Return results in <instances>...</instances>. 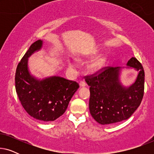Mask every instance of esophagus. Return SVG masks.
<instances>
[{"label":"esophagus","mask_w":154,"mask_h":154,"mask_svg":"<svg viewBox=\"0 0 154 154\" xmlns=\"http://www.w3.org/2000/svg\"><path fill=\"white\" fill-rule=\"evenodd\" d=\"M79 85H80V87H81V88L85 87V86H86V83H85V82H84V81H81V82H80V83H79Z\"/></svg>","instance_id":"obj_1"}]
</instances>
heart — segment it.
<instances>
[{
  "label": "heart",
  "instance_id": "b5f03b06",
  "mask_svg": "<svg viewBox=\"0 0 154 154\" xmlns=\"http://www.w3.org/2000/svg\"><path fill=\"white\" fill-rule=\"evenodd\" d=\"M97 54V52H92V53L90 54L88 56V58L90 57H92L94 55ZM104 60L105 59L103 56H98L96 58H94V60H92L91 62L89 63V64L88 65V70L90 71H95L98 69H100L101 67L103 66L104 63ZM79 61H82L81 60H79ZM67 65L69 68L71 69H75V65L73 62H70V61H68L67 62Z\"/></svg>",
  "mask_w": 154,
  "mask_h": 154
}]
</instances>
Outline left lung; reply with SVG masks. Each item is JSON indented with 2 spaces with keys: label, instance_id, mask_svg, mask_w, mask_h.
<instances>
[{
  "label": "left lung",
  "instance_id": "left-lung-1",
  "mask_svg": "<svg viewBox=\"0 0 154 154\" xmlns=\"http://www.w3.org/2000/svg\"><path fill=\"white\" fill-rule=\"evenodd\" d=\"M126 69L137 71L135 81L124 86L120 81L121 67H106L100 74L87 76L90 86L89 109L90 114L101 125H109L127 120L142 102L144 90V71L141 63L132 57Z\"/></svg>",
  "mask_w": 154,
  "mask_h": 154
}]
</instances>
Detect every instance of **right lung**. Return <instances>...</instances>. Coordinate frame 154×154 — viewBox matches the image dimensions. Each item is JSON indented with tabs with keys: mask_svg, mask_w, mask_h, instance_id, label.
I'll list each match as a JSON object with an SVG mask.
<instances>
[{
	"mask_svg": "<svg viewBox=\"0 0 154 154\" xmlns=\"http://www.w3.org/2000/svg\"><path fill=\"white\" fill-rule=\"evenodd\" d=\"M42 47L43 41L34 42L18 64L15 88L21 104L31 117L45 122L54 121L66 111L79 85L60 76L38 79L31 74L28 59Z\"/></svg>",
	"mask_w": 154,
	"mask_h": 154,
	"instance_id": "add662e5",
	"label": "right lung"
}]
</instances>
